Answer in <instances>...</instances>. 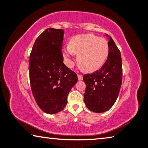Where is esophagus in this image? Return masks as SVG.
Masks as SVG:
<instances>
[{
  "label": "esophagus",
  "mask_w": 148,
  "mask_h": 148,
  "mask_svg": "<svg viewBox=\"0 0 148 148\" xmlns=\"http://www.w3.org/2000/svg\"><path fill=\"white\" fill-rule=\"evenodd\" d=\"M77 77H78V79H79V81H81V80H83V75H79V74H78V75H77Z\"/></svg>",
  "instance_id": "obj_1"
}]
</instances>
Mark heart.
Masks as SVG:
<instances>
[{
	"label": "heart",
	"mask_w": 148,
	"mask_h": 148,
	"mask_svg": "<svg viewBox=\"0 0 148 148\" xmlns=\"http://www.w3.org/2000/svg\"><path fill=\"white\" fill-rule=\"evenodd\" d=\"M75 53L79 67L85 71H94L105 63L109 54L108 44L104 38L92 34H80L71 38L69 44L62 50L65 65L71 67Z\"/></svg>",
	"instance_id": "heart-1"
}]
</instances>
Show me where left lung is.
I'll list each match as a JSON object with an SVG mask.
<instances>
[{
  "instance_id": "1",
  "label": "left lung",
  "mask_w": 148,
  "mask_h": 148,
  "mask_svg": "<svg viewBox=\"0 0 148 148\" xmlns=\"http://www.w3.org/2000/svg\"><path fill=\"white\" fill-rule=\"evenodd\" d=\"M108 38L107 60L99 71L83 75L86 84L84 103L90 111L101 113L110 109L116 101L122 85V58L112 38Z\"/></svg>"
}]
</instances>
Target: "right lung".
<instances>
[{
	"mask_svg": "<svg viewBox=\"0 0 148 148\" xmlns=\"http://www.w3.org/2000/svg\"><path fill=\"white\" fill-rule=\"evenodd\" d=\"M64 31L47 28L33 45L29 61V81L34 97L47 114L60 112L78 80L76 73L63 63L61 53Z\"/></svg>",
	"mask_w": 148,
	"mask_h": 148,
	"instance_id": "obj_1",
	"label": "right lung"
}]
</instances>
